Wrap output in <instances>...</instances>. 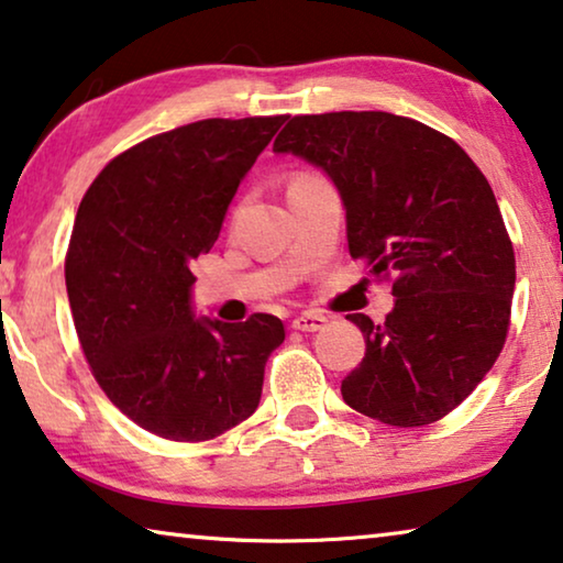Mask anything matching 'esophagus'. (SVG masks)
<instances>
[{"instance_id":"esophagus-1","label":"esophagus","mask_w":563,"mask_h":563,"mask_svg":"<svg viewBox=\"0 0 563 563\" xmlns=\"http://www.w3.org/2000/svg\"><path fill=\"white\" fill-rule=\"evenodd\" d=\"M325 325H329V318L321 316V313H300V316L292 318V329H296V331L316 333V331H323Z\"/></svg>"}]
</instances>
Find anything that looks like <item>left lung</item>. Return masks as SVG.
Segmentation results:
<instances>
[{"label": "left lung", "instance_id": "1", "mask_svg": "<svg viewBox=\"0 0 563 563\" xmlns=\"http://www.w3.org/2000/svg\"><path fill=\"white\" fill-rule=\"evenodd\" d=\"M333 181L351 257L391 275L382 323L346 316L366 354L343 401L384 424L438 422L496 364L508 333L516 257L496 195L455 141L384 111L296 115L273 144Z\"/></svg>", "mask_w": 563, "mask_h": 563}]
</instances>
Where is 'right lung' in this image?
Wrapping results in <instances>:
<instances>
[{
    "mask_svg": "<svg viewBox=\"0 0 563 563\" xmlns=\"http://www.w3.org/2000/svg\"><path fill=\"white\" fill-rule=\"evenodd\" d=\"M285 119L158 133L115 156L78 207L65 285L82 354L106 397L164 440H212L253 415L285 339L275 316L222 323L191 303V263Z\"/></svg>",
    "mask_w": 563,
    "mask_h": 563,
    "instance_id": "right-lung-1",
    "label": "right lung"
}]
</instances>
